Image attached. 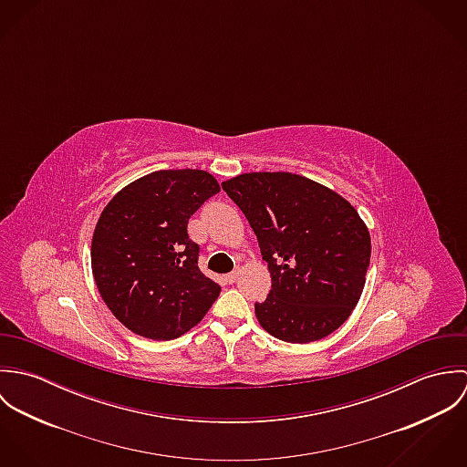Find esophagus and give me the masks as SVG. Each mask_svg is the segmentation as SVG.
<instances>
[{
  "instance_id": "esophagus-1",
  "label": "esophagus",
  "mask_w": 467,
  "mask_h": 467,
  "mask_svg": "<svg viewBox=\"0 0 467 467\" xmlns=\"http://www.w3.org/2000/svg\"><path fill=\"white\" fill-rule=\"evenodd\" d=\"M237 276H239V271H232V273H228V275L224 276V280H226L228 284H234V282L237 280Z\"/></svg>"
}]
</instances>
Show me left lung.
Masks as SVG:
<instances>
[{
  "instance_id": "left-lung-1",
  "label": "left lung",
  "mask_w": 467,
  "mask_h": 467,
  "mask_svg": "<svg viewBox=\"0 0 467 467\" xmlns=\"http://www.w3.org/2000/svg\"><path fill=\"white\" fill-rule=\"evenodd\" d=\"M246 215L271 273L255 302L263 329L287 343L334 333L356 307L370 265V235L348 201L291 172H250L223 183Z\"/></svg>"
}]
</instances>
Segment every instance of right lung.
I'll return each mask as SVG.
<instances>
[{"label": "right lung", "instance_id": "1", "mask_svg": "<svg viewBox=\"0 0 467 467\" xmlns=\"http://www.w3.org/2000/svg\"><path fill=\"white\" fill-rule=\"evenodd\" d=\"M217 192L204 171H158L122 189L100 213L93 276L106 306L133 333L174 339L198 326L219 296L187 230L191 215Z\"/></svg>", "mask_w": 467, "mask_h": 467}]
</instances>
